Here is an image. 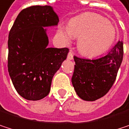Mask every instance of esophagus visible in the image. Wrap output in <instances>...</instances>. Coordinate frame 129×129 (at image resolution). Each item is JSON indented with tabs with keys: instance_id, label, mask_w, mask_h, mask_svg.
<instances>
[{
	"instance_id": "34e87169",
	"label": "esophagus",
	"mask_w": 129,
	"mask_h": 129,
	"mask_svg": "<svg viewBox=\"0 0 129 129\" xmlns=\"http://www.w3.org/2000/svg\"><path fill=\"white\" fill-rule=\"evenodd\" d=\"M74 58V55H73V52H69L68 55V59L69 60H72Z\"/></svg>"
}]
</instances>
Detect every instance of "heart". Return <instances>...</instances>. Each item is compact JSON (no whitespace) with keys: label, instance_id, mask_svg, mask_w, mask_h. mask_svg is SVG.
Segmentation results:
<instances>
[{"label":"heart","instance_id":"b5f03b06","mask_svg":"<svg viewBox=\"0 0 129 129\" xmlns=\"http://www.w3.org/2000/svg\"><path fill=\"white\" fill-rule=\"evenodd\" d=\"M58 33L64 43H69L72 37H79L78 50L86 55L104 51L110 46L116 37L112 24L95 13H84L76 17L69 27H61Z\"/></svg>","mask_w":129,"mask_h":129}]
</instances>
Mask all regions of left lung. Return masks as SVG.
I'll use <instances>...</instances> for the list:
<instances>
[{
  "instance_id": "8db88e82",
  "label": "left lung",
  "mask_w": 129,
  "mask_h": 129,
  "mask_svg": "<svg viewBox=\"0 0 129 129\" xmlns=\"http://www.w3.org/2000/svg\"><path fill=\"white\" fill-rule=\"evenodd\" d=\"M122 58V41H118L107 54L95 59L74 56L71 82L77 95L88 101L104 96L115 82Z\"/></svg>"
}]
</instances>
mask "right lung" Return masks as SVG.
I'll list each match as a JSON object with an SVG mask.
<instances>
[{
	"label": "right lung",
	"instance_id": "obj_1",
	"mask_svg": "<svg viewBox=\"0 0 129 129\" xmlns=\"http://www.w3.org/2000/svg\"><path fill=\"white\" fill-rule=\"evenodd\" d=\"M50 6L22 10L9 34L8 72L17 92L29 101L48 95L53 76L67 58L68 48H49L46 27L58 25Z\"/></svg>",
	"mask_w": 129,
	"mask_h": 129
}]
</instances>
